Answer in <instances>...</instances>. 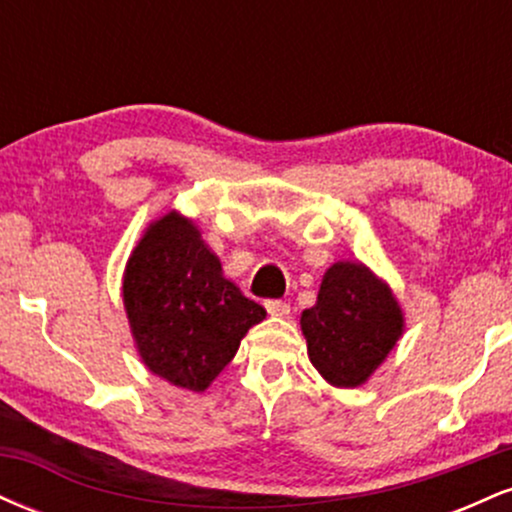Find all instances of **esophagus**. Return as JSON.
I'll use <instances>...</instances> for the list:
<instances>
[{
    "instance_id": "esophagus-1",
    "label": "esophagus",
    "mask_w": 512,
    "mask_h": 512,
    "mask_svg": "<svg viewBox=\"0 0 512 512\" xmlns=\"http://www.w3.org/2000/svg\"><path fill=\"white\" fill-rule=\"evenodd\" d=\"M264 308H267V313L274 315V317H286L291 313V305L286 301H276V298H269V301H264Z\"/></svg>"
}]
</instances>
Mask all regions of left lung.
<instances>
[{
	"instance_id": "1",
	"label": "left lung",
	"mask_w": 512,
	"mask_h": 512,
	"mask_svg": "<svg viewBox=\"0 0 512 512\" xmlns=\"http://www.w3.org/2000/svg\"><path fill=\"white\" fill-rule=\"evenodd\" d=\"M308 356L337 387L366 383L402 334V310L363 264L337 262L322 279L317 303L303 310Z\"/></svg>"
}]
</instances>
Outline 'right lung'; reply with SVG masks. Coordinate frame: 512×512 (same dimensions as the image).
<instances>
[{"instance_id": "1", "label": "right lung", "mask_w": 512, "mask_h": 512, "mask_svg": "<svg viewBox=\"0 0 512 512\" xmlns=\"http://www.w3.org/2000/svg\"><path fill=\"white\" fill-rule=\"evenodd\" d=\"M122 296L151 373L192 392L207 390L236 356L245 332L267 315L223 279L219 257L175 211L139 240Z\"/></svg>"}]
</instances>
